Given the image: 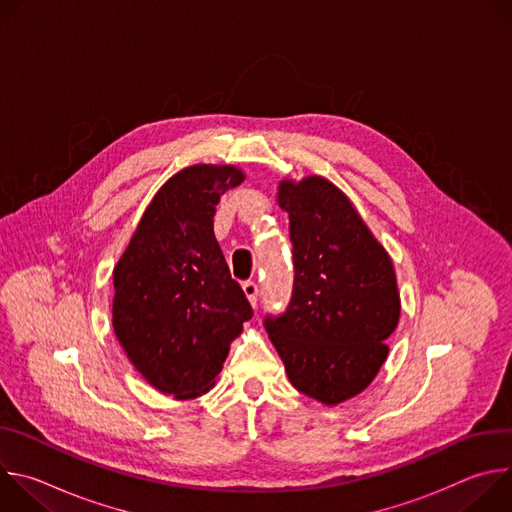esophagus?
<instances>
[{
  "label": "esophagus",
  "instance_id": "esophagus-1",
  "mask_svg": "<svg viewBox=\"0 0 512 512\" xmlns=\"http://www.w3.org/2000/svg\"><path fill=\"white\" fill-rule=\"evenodd\" d=\"M243 291H245V296L249 298V302H251V306H257V300H259V285L255 283V281H243Z\"/></svg>",
  "mask_w": 512,
  "mask_h": 512
}]
</instances>
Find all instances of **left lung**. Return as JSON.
Segmentation results:
<instances>
[{"instance_id": "left-lung-1", "label": "left lung", "mask_w": 512, "mask_h": 512, "mask_svg": "<svg viewBox=\"0 0 512 512\" xmlns=\"http://www.w3.org/2000/svg\"><path fill=\"white\" fill-rule=\"evenodd\" d=\"M289 214L294 289L283 314L265 316L289 383L338 405L367 389L389 354L401 316L389 253L346 194L322 176L281 180Z\"/></svg>"}]
</instances>
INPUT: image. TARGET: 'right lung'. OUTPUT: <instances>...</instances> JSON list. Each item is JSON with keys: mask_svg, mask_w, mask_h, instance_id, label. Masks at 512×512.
I'll list each match as a JSON object with an SVG mask.
<instances>
[{"mask_svg": "<svg viewBox=\"0 0 512 512\" xmlns=\"http://www.w3.org/2000/svg\"><path fill=\"white\" fill-rule=\"evenodd\" d=\"M243 180L235 166L174 174L113 269L115 336L141 377L176 399L214 385L233 338L253 318L214 237V206Z\"/></svg>", "mask_w": 512, "mask_h": 512, "instance_id": "obj_1", "label": "right lung"}]
</instances>
